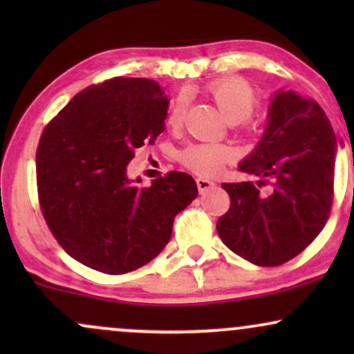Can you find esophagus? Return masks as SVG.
I'll return each mask as SVG.
<instances>
[{
  "instance_id": "esophagus-1",
  "label": "esophagus",
  "mask_w": 354,
  "mask_h": 354,
  "mask_svg": "<svg viewBox=\"0 0 354 354\" xmlns=\"http://www.w3.org/2000/svg\"><path fill=\"white\" fill-rule=\"evenodd\" d=\"M196 185H198V189H200V193H205L206 189H209L211 186H214L216 183H214L213 180H209V178H196Z\"/></svg>"
}]
</instances>
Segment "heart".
Here are the masks:
<instances>
[{
  "instance_id": "heart-1",
  "label": "heart",
  "mask_w": 354,
  "mask_h": 354,
  "mask_svg": "<svg viewBox=\"0 0 354 354\" xmlns=\"http://www.w3.org/2000/svg\"><path fill=\"white\" fill-rule=\"evenodd\" d=\"M208 95L216 103L219 111L226 120L236 126L248 124L251 113L258 106V96L254 89L241 78H223L208 86ZM185 120V103L178 100L169 109L168 124L173 129L180 128ZM230 145L223 143H194L185 148L180 154V161L186 168L198 174H216L234 158Z\"/></svg>"
}]
</instances>
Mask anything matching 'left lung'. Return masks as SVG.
Listing matches in <instances>:
<instances>
[{
  "label": "left lung",
  "instance_id": "1",
  "mask_svg": "<svg viewBox=\"0 0 354 354\" xmlns=\"http://www.w3.org/2000/svg\"><path fill=\"white\" fill-rule=\"evenodd\" d=\"M338 141L315 100L278 91L266 131L239 171L259 180L223 183L230 209L218 219L221 241L258 266L298 256L326 225L333 205ZM270 184L271 194H261Z\"/></svg>",
  "mask_w": 354,
  "mask_h": 354
}]
</instances>
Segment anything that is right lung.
Here are the masks:
<instances>
[{"instance_id": "obj_1", "label": "right lung", "mask_w": 354, "mask_h": 354, "mask_svg": "<svg viewBox=\"0 0 354 354\" xmlns=\"http://www.w3.org/2000/svg\"><path fill=\"white\" fill-rule=\"evenodd\" d=\"M169 98L146 78H113L78 93L43 129L36 151L41 213L76 261L106 274L145 266L171 238L173 221L198 196L188 173L151 186L126 174L135 149L165 131Z\"/></svg>"}]
</instances>
